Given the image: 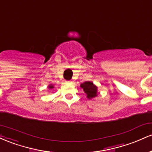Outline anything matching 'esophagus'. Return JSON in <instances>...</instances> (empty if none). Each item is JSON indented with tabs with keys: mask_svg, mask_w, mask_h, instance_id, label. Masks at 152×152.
<instances>
[{
	"mask_svg": "<svg viewBox=\"0 0 152 152\" xmlns=\"http://www.w3.org/2000/svg\"><path fill=\"white\" fill-rule=\"evenodd\" d=\"M71 82H72V81H66V83H71Z\"/></svg>",
	"mask_w": 152,
	"mask_h": 152,
	"instance_id": "obj_1",
	"label": "esophagus"
}]
</instances>
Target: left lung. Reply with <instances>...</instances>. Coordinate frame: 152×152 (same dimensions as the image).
I'll return each mask as SVG.
<instances>
[{"label":"left lung","mask_w":152,"mask_h":152,"mask_svg":"<svg viewBox=\"0 0 152 152\" xmlns=\"http://www.w3.org/2000/svg\"><path fill=\"white\" fill-rule=\"evenodd\" d=\"M81 87L87 94V98L92 99L97 96V87L92 82L86 81L81 83Z\"/></svg>","instance_id":"obj_1"}]
</instances>
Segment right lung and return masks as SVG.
<instances>
[{"instance_id":"1","label":"right lung","mask_w":152,"mask_h":152,"mask_svg":"<svg viewBox=\"0 0 152 152\" xmlns=\"http://www.w3.org/2000/svg\"><path fill=\"white\" fill-rule=\"evenodd\" d=\"M48 88H53V86H52V85H50V86H48Z\"/></svg>"}]
</instances>
